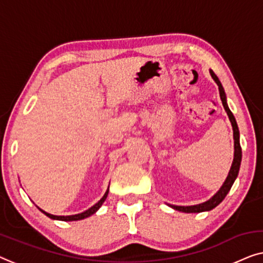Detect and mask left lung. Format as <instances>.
I'll list each match as a JSON object with an SVG mask.
<instances>
[{
    "label": "left lung",
    "instance_id": "8db88e82",
    "mask_svg": "<svg viewBox=\"0 0 263 263\" xmlns=\"http://www.w3.org/2000/svg\"><path fill=\"white\" fill-rule=\"evenodd\" d=\"M210 74L211 77L214 78V81L216 82V84L218 85V90H219V96H220V101H222L224 109L228 114V117H229L231 125H233V130H234V161L233 165H231V168L229 171V174L224 181V184L222 185V187L218 190V192L216 193L214 197H211L210 199L204 201L201 204H197V205H191V206H178V205H172V204H167L168 206H171L174 210L181 211V212H186V214H196V212H204V211H210L212 209H215L217 205L220 204L223 201L224 198L227 197L228 192L230 191L231 186H233L234 181L236 180V178L238 176V171H239V166H241V160H242V149H241V144H239V132H238V127L237 123H236V120L233 115V112L230 111L229 106L227 104V96L226 92H224V89L222 84H220L219 79L217 76L215 74V72L210 70Z\"/></svg>",
    "mask_w": 263,
    "mask_h": 263
}]
</instances>
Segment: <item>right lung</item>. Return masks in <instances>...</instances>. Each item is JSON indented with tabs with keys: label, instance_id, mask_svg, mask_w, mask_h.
Listing matches in <instances>:
<instances>
[{
	"label": "right lung",
	"instance_id": "right-lung-1",
	"mask_svg": "<svg viewBox=\"0 0 263 263\" xmlns=\"http://www.w3.org/2000/svg\"><path fill=\"white\" fill-rule=\"evenodd\" d=\"M108 193H109V187L108 190H106V192L104 193V196L101 198V200L98 201V203H96L93 205V206H91L89 210H86L84 212H82V214H77V215H71V216H55V215H51L48 214V212L41 210L40 208H37L39 210L43 212V214L46 215L47 217H49L51 219H57V220H64V222H71V220H81V219H84V218H87V217H90L91 215H93L95 212H96L98 209H100L102 206V204L104 203V200L106 199V197H108Z\"/></svg>",
	"mask_w": 263,
	"mask_h": 263
}]
</instances>
